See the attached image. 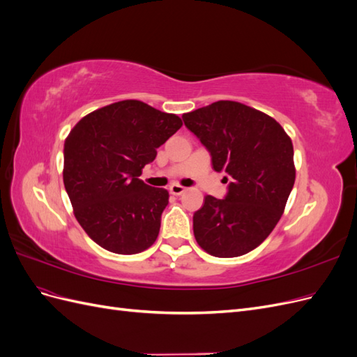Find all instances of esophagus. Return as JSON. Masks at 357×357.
<instances>
[{"instance_id":"34e87169","label":"esophagus","mask_w":357,"mask_h":357,"mask_svg":"<svg viewBox=\"0 0 357 357\" xmlns=\"http://www.w3.org/2000/svg\"><path fill=\"white\" fill-rule=\"evenodd\" d=\"M185 190H186V188L177 185V183H174V185L169 186V192L172 193V195H181V193L185 192Z\"/></svg>"}]
</instances>
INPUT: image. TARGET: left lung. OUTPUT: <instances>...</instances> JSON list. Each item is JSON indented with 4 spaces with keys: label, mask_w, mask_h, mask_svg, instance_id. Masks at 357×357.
Instances as JSON below:
<instances>
[{
    "label": "left lung",
    "mask_w": 357,
    "mask_h": 357,
    "mask_svg": "<svg viewBox=\"0 0 357 357\" xmlns=\"http://www.w3.org/2000/svg\"><path fill=\"white\" fill-rule=\"evenodd\" d=\"M183 122L228 181L223 199L207 195L193 214V235L215 257L252 252L273 232L294 189L291 139L273 117L235 101L186 113Z\"/></svg>",
    "instance_id": "1"
}]
</instances>
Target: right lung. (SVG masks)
<instances>
[{"label": "right lung", "mask_w": 357, "mask_h": 357, "mask_svg": "<svg viewBox=\"0 0 357 357\" xmlns=\"http://www.w3.org/2000/svg\"><path fill=\"white\" fill-rule=\"evenodd\" d=\"M176 114L126 100L84 116L63 144V185L74 215L102 248L135 255L159 234L168 192L138 177L181 128Z\"/></svg>", "instance_id": "obj_1"}]
</instances>
